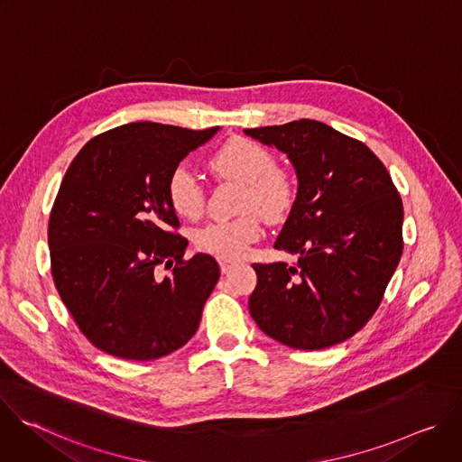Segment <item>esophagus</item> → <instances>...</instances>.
<instances>
[{
  "label": "esophagus",
  "mask_w": 462,
  "mask_h": 462,
  "mask_svg": "<svg viewBox=\"0 0 462 462\" xmlns=\"http://www.w3.org/2000/svg\"><path fill=\"white\" fill-rule=\"evenodd\" d=\"M219 265H221V273L226 274L236 265V263L234 261H226V259H219Z\"/></svg>",
  "instance_id": "34e87169"
}]
</instances>
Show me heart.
I'll use <instances>...</instances> for the list:
<instances>
[{
    "instance_id": "1",
    "label": "heart",
    "mask_w": 462,
    "mask_h": 462,
    "mask_svg": "<svg viewBox=\"0 0 462 462\" xmlns=\"http://www.w3.org/2000/svg\"><path fill=\"white\" fill-rule=\"evenodd\" d=\"M210 168L223 179L245 184L239 208L254 210L267 221L282 219L292 207L294 184L287 171L278 168L271 150L250 139H232L212 157ZM166 199L173 212L184 219H197L205 212V188L186 164L171 170L166 180ZM261 223L255 214H245L230 221H214L195 232L193 241L201 252L234 261L246 254L261 237Z\"/></svg>"
}]
</instances>
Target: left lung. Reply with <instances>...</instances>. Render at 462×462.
Returning <instances> with one entry per match:
<instances>
[{"mask_svg": "<svg viewBox=\"0 0 462 462\" xmlns=\"http://www.w3.org/2000/svg\"><path fill=\"white\" fill-rule=\"evenodd\" d=\"M287 153L298 195L274 248L294 263H254L250 316L294 349L346 342L376 312L402 250L404 207L383 162L362 143L318 120L245 129Z\"/></svg>", "mask_w": 462, "mask_h": 462, "instance_id": "8db88e82", "label": "left lung"}]
</instances>
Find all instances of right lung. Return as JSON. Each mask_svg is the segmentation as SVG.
<instances>
[{
    "instance_id": "1",
    "label": "right lung",
    "mask_w": 462,
    "mask_h": 462,
    "mask_svg": "<svg viewBox=\"0 0 462 462\" xmlns=\"http://www.w3.org/2000/svg\"><path fill=\"white\" fill-rule=\"evenodd\" d=\"M217 129L124 124L93 137L65 171L49 217L51 274L82 335L100 351L155 360L199 327L221 273L212 255L184 257L188 239L177 232L166 180ZM161 264L171 277L156 278Z\"/></svg>"
}]
</instances>
